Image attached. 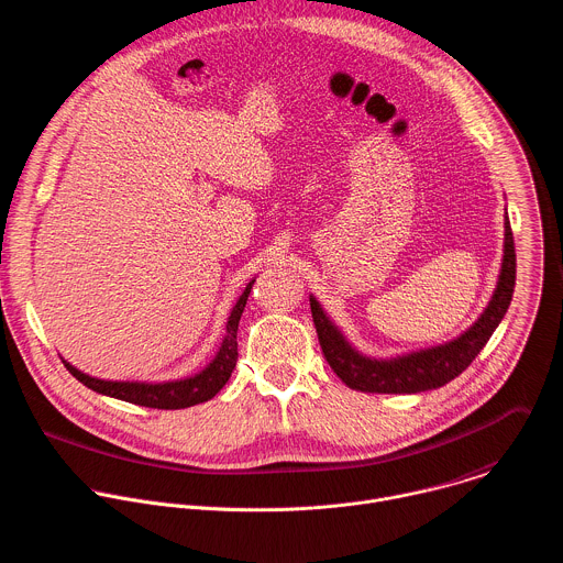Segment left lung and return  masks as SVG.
Here are the masks:
<instances>
[{"label": "left lung", "mask_w": 563, "mask_h": 563, "mask_svg": "<svg viewBox=\"0 0 563 563\" xmlns=\"http://www.w3.org/2000/svg\"><path fill=\"white\" fill-rule=\"evenodd\" d=\"M515 243L510 232V221H504V256L497 278V287L482 311V316L457 338L435 344L429 349L402 353L396 357H371L360 353L335 322L324 313L316 296H309L311 316L322 353L333 368L335 376L355 391L364 394H420L429 389H440L475 360L484 349L493 331L499 327L508 311L515 291Z\"/></svg>", "instance_id": "left-lung-1"}]
</instances>
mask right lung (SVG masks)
Listing matches in <instances>:
<instances>
[{
    "mask_svg": "<svg viewBox=\"0 0 563 563\" xmlns=\"http://www.w3.org/2000/svg\"><path fill=\"white\" fill-rule=\"evenodd\" d=\"M254 280L247 283L245 291L241 294V298L236 300V305L230 311L228 324H225V335L223 342L217 351V355L212 357V362L195 373L190 378H180V380H167V383H121V380H101V378H92L88 373L79 371L77 366H73L70 362H66L62 357V362L66 364V368L73 373V376L86 385L88 389L108 396V398H117L123 402H132L139 407H150V409H187L195 407L201 402L212 400L230 380L232 371L236 366L239 360V342H236V333H239V320L243 316V309L247 305V296L252 291Z\"/></svg>",
    "mask_w": 563,
    "mask_h": 563,
    "instance_id": "right-lung-1",
    "label": "right lung"
}]
</instances>
